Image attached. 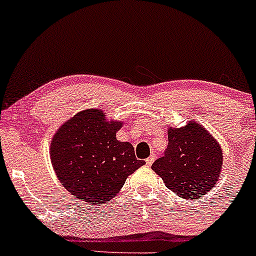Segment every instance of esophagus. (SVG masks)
<instances>
[{"label":"esophagus","instance_id":"esophagus-1","mask_svg":"<svg viewBox=\"0 0 256 256\" xmlns=\"http://www.w3.org/2000/svg\"><path fill=\"white\" fill-rule=\"evenodd\" d=\"M155 158H156L155 154H152V155H150L149 158H146V164H148V166H151V164H152V162L155 161Z\"/></svg>","mask_w":256,"mask_h":256}]
</instances>
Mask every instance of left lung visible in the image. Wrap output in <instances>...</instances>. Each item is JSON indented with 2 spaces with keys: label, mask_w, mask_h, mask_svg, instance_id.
I'll use <instances>...</instances> for the list:
<instances>
[{
  "label": "left lung",
  "mask_w": 256,
  "mask_h": 256,
  "mask_svg": "<svg viewBox=\"0 0 256 256\" xmlns=\"http://www.w3.org/2000/svg\"><path fill=\"white\" fill-rule=\"evenodd\" d=\"M164 155L151 168L170 190L184 199H198L212 189L222 168V149L199 123L189 120L182 128H168Z\"/></svg>",
  "instance_id": "obj_1"
}]
</instances>
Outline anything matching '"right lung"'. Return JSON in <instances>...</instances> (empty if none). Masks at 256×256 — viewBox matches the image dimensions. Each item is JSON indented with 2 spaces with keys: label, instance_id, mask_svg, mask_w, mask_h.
<instances>
[{
  "label": "right lung",
  "instance_id": "obj_1",
  "mask_svg": "<svg viewBox=\"0 0 256 256\" xmlns=\"http://www.w3.org/2000/svg\"><path fill=\"white\" fill-rule=\"evenodd\" d=\"M120 120H107L102 110L88 108L64 122L51 140L57 178L73 196L90 205L110 202L129 174L145 164L128 142H118Z\"/></svg>",
  "mask_w": 256,
  "mask_h": 256
}]
</instances>
